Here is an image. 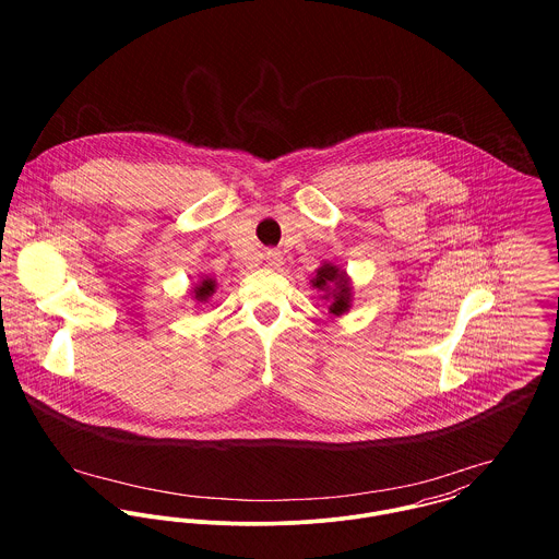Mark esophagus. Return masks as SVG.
<instances>
[{
    "label": "esophagus",
    "instance_id": "34e87169",
    "mask_svg": "<svg viewBox=\"0 0 559 559\" xmlns=\"http://www.w3.org/2000/svg\"><path fill=\"white\" fill-rule=\"evenodd\" d=\"M264 258H266L269 266H280V264H282V251H277V249H269V251L264 253Z\"/></svg>",
    "mask_w": 559,
    "mask_h": 559
}]
</instances>
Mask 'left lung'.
<instances>
[{"mask_svg": "<svg viewBox=\"0 0 559 559\" xmlns=\"http://www.w3.org/2000/svg\"><path fill=\"white\" fill-rule=\"evenodd\" d=\"M314 286H317L319 290H324V288H329V286H335L333 304H331V308H329V312H331V314L340 317L342 312H346V310H348V306H350L348 284H346L344 273H340L335 266H331V264L320 266L319 273H317V280H314Z\"/></svg>", "mask_w": 559, "mask_h": 559, "instance_id": "left-lung-1", "label": "left lung"}]
</instances>
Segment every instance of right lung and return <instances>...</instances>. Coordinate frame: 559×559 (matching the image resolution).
Segmentation results:
<instances>
[{
    "label": "right lung",
    "mask_w": 559,
    "mask_h": 559,
    "mask_svg": "<svg viewBox=\"0 0 559 559\" xmlns=\"http://www.w3.org/2000/svg\"><path fill=\"white\" fill-rule=\"evenodd\" d=\"M213 290H215V284H213V280H204V282L200 284V288L195 290V297H198L200 301H204L206 297H211V295H213Z\"/></svg>",
    "instance_id": "right-lung-1"
}]
</instances>
